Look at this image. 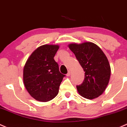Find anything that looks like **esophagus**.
I'll return each instance as SVG.
<instances>
[{"label":"esophagus","mask_w":127,"mask_h":127,"mask_svg":"<svg viewBox=\"0 0 127 127\" xmlns=\"http://www.w3.org/2000/svg\"><path fill=\"white\" fill-rule=\"evenodd\" d=\"M66 75L67 76V77H69V76L70 75V71H69L67 72V75Z\"/></svg>","instance_id":"esophagus-1"}]
</instances>
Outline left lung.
<instances>
[{
    "label": "left lung",
    "mask_w": 127,
    "mask_h": 127,
    "mask_svg": "<svg viewBox=\"0 0 127 127\" xmlns=\"http://www.w3.org/2000/svg\"><path fill=\"white\" fill-rule=\"evenodd\" d=\"M69 47L85 72L83 83L77 85L78 93L88 99L97 98L105 90L110 78V65L106 55L93 42L70 44Z\"/></svg>",
    "instance_id": "left-lung-1"
}]
</instances>
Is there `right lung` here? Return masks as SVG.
<instances>
[{
  "label": "right lung",
  "instance_id": "right-lung-1",
  "mask_svg": "<svg viewBox=\"0 0 127 127\" xmlns=\"http://www.w3.org/2000/svg\"><path fill=\"white\" fill-rule=\"evenodd\" d=\"M57 45H43L36 49L25 63L23 71L25 87L30 95L40 102L54 98L65 75L59 70L54 57Z\"/></svg>",
  "mask_w": 127,
  "mask_h": 127
}]
</instances>
